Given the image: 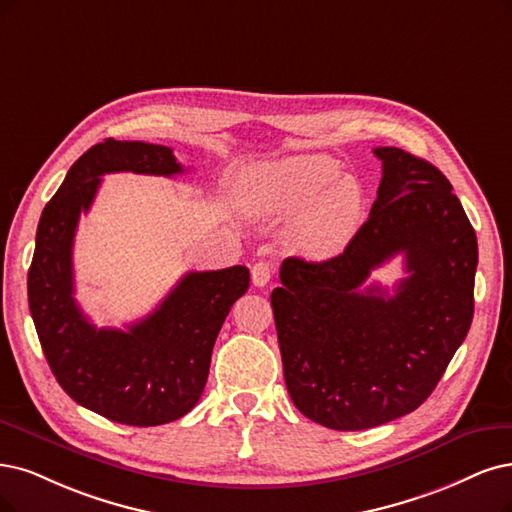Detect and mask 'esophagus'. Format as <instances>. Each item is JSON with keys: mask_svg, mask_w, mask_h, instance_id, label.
<instances>
[{"mask_svg": "<svg viewBox=\"0 0 512 512\" xmlns=\"http://www.w3.org/2000/svg\"><path fill=\"white\" fill-rule=\"evenodd\" d=\"M272 274H274V268L270 266V263H266V261H257L255 266L251 268L253 285H255V287H266L268 282L272 280Z\"/></svg>", "mask_w": 512, "mask_h": 512, "instance_id": "obj_1", "label": "esophagus"}]
</instances>
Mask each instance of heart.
<instances>
[{
  "label": "heart",
  "mask_w": 512,
  "mask_h": 512,
  "mask_svg": "<svg viewBox=\"0 0 512 512\" xmlns=\"http://www.w3.org/2000/svg\"><path fill=\"white\" fill-rule=\"evenodd\" d=\"M240 194L259 217H291L293 242L308 257L337 255L363 219L365 198L356 179L344 177L337 160L301 154L259 162L242 170Z\"/></svg>",
  "instance_id": "obj_1"
}]
</instances>
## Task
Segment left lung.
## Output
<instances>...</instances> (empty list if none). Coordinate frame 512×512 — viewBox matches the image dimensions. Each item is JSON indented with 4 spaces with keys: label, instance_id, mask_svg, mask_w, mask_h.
Returning <instances> with one entry per match:
<instances>
[{
    "label": "left lung",
    "instance_id": "1",
    "mask_svg": "<svg viewBox=\"0 0 512 512\" xmlns=\"http://www.w3.org/2000/svg\"><path fill=\"white\" fill-rule=\"evenodd\" d=\"M382 181L369 219L327 261L287 257L270 295L295 407L333 430H367L418 409L462 346L475 312L477 236L437 166L375 147ZM406 255L394 296L362 289Z\"/></svg>",
    "mask_w": 512,
    "mask_h": 512
}]
</instances>
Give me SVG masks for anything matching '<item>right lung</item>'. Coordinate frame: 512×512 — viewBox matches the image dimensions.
<instances>
[{
    "mask_svg": "<svg viewBox=\"0 0 512 512\" xmlns=\"http://www.w3.org/2000/svg\"><path fill=\"white\" fill-rule=\"evenodd\" d=\"M107 173L173 177V149L105 139L75 160L44 206L27 276L29 310L56 382L75 403L128 426H160L192 411L215 339L249 268L187 272L162 304L128 331L97 329L73 297V236Z\"/></svg>",
    "mask_w": 512,
    "mask_h": 512,
    "instance_id": "add662e5",
    "label": "right lung"
}]
</instances>
